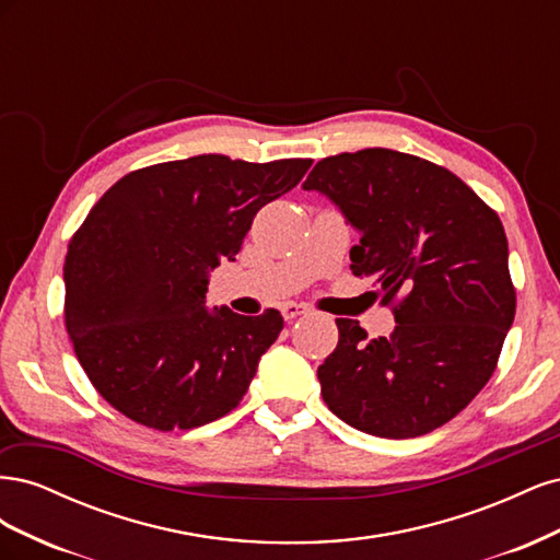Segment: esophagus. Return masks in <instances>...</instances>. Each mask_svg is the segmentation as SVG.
I'll list each match as a JSON object with an SVG mask.
<instances>
[{"instance_id":"esophagus-1","label":"esophagus","mask_w":560,"mask_h":560,"mask_svg":"<svg viewBox=\"0 0 560 560\" xmlns=\"http://www.w3.org/2000/svg\"><path fill=\"white\" fill-rule=\"evenodd\" d=\"M280 311H282V317H284L287 322L294 319V317H299V315H306V313H311V308L306 306V303H294V301L284 303V306H282Z\"/></svg>"}]
</instances>
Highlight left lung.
<instances>
[{
  "instance_id": "left-lung-1",
  "label": "left lung",
  "mask_w": 560,
  "mask_h": 560,
  "mask_svg": "<svg viewBox=\"0 0 560 560\" xmlns=\"http://www.w3.org/2000/svg\"><path fill=\"white\" fill-rule=\"evenodd\" d=\"M303 189L360 231L352 276L374 280L397 322L369 341L358 319H336L338 346L317 369L322 399L374 436L442 428L493 376L514 322L498 212L446 167L381 147L317 161Z\"/></svg>"
}]
</instances>
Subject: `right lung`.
<instances>
[{"mask_svg": "<svg viewBox=\"0 0 560 560\" xmlns=\"http://www.w3.org/2000/svg\"><path fill=\"white\" fill-rule=\"evenodd\" d=\"M311 163L202 154L132 171L95 202L67 247L65 327L116 411L171 432L241 404L282 315L208 311V276Z\"/></svg>", "mask_w": 560, "mask_h": 560, "instance_id": "obj_1", "label": "right lung"}]
</instances>
